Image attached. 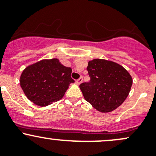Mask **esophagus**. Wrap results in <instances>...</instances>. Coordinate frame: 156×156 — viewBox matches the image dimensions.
<instances>
[{
  "label": "esophagus",
  "instance_id": "34e87169",
  "mask_svg": "<svg viewBox=\"0 0 156 156\" xmlns=\"http://www.w3.org/2000/svg\"><path fill=\"white\" fill-rule=\"evenodd\" d=\"M83 77H82V76H80V78H79L77 80H76V83H77V84H78V85H80V83H82V82H83Z\"/></svg>",
  "mask_w": 156,
  "mask_h": 156
}]
</instances>
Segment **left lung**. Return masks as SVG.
<instances>
[{
    "label": "left lung",
    "mask_w": 156,
    "mask_h": 156,
    "mask_svg": "<svg viewBox=\"0 0 156 156\" xmlns=\"http://www.w3.org/2000/svg\"><path fill=\"white\" fill-rule=\"evenodd\" d=\"M89 82L80 88L86 101L101 112H110L127 98L133 80L130 73L118 64L94 59L88 64Z\"/></svg>",
    "instance_id": "8db88e82"
}]
</instances>
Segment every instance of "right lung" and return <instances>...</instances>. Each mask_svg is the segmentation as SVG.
Returning <instances> with one entry per match:
<instances>
[{"mask_svg":"<svg viewBox=\"0 0 156 156\" xmlns=\"http://www.w3.org/2000/svg\"><path fill=\"white\" fill-rule=\"evenodd\" d=\"M72 69L62 65L58 59L42 60L27 67L20 76V86L28 98L39 106L59 101L74 83Z\"/></svg>","mask_w":156,"mask_h":156,"instance_id":"1","label":"right lung"}]
</instances>
